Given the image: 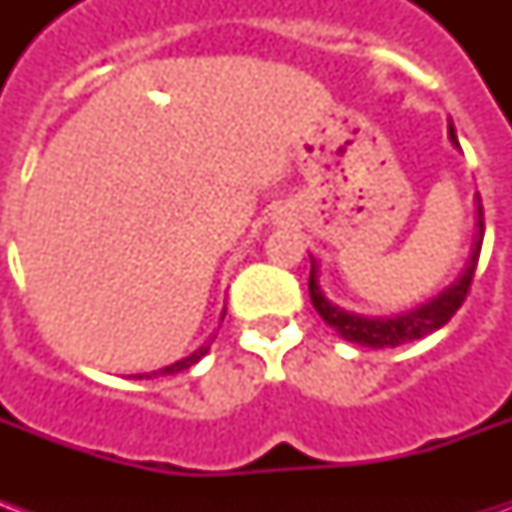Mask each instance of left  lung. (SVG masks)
Here are the masks:
<instances>
[{"label": "left lung", "mask_w": 512, "mask_h": 512, "mask_svg": "<svg viewBox=\"0 0 512 512\" xmlns=\"http://www.w3.org/2000/svg\"><path fill=\"white\" fill-rule=\"evenodd\" d=\"M450 139L452 145L458 147V136H455L452 123ZM483 230V205H477V241H474L472 257H469V263H466V271L452 282L450 288L441 290L436 299L425 301V304H419V307H414L411 312H403V315H395V318H367V315H356V312H348L343 310V307L332 304V301L323 296L321 285H318V266H315V260L310 257L312 307L318 310V315H321L323 321L329 323L343 340L365 345V348H395V345L411 343V340H419V337H425V334H433L436 329H441L444 323L450 321L452 315L458 312V307L466 301V293L472 288L474 271H477V260H480Z\"/></svg>", "instance_id": "left-lung-1"}]
</instances>
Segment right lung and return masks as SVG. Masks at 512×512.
I'll return each mask as SVG.
<instances>
[{
	"instance_id": "obj_1",
	"label": "right lung",
	"mask_w": 512,
	"mask_h": 512,
	"mask_svg": "<svg viewBox=\"0 0 512 512\" xmlns=\"http://www.w3.org/2000/svg\"><path fill=\"white\" fill-rule=\"evenodd\" d=\"M222 318H224V312H222ZM216 340V334H213L211 340L208 343H202L197 351L191 356H186V359H180V362H175V365H169V367H161V370H153V373H145V376H139V378H158V376H175V373H180V370H189L191 365H197L200 362L202 356L208 354L211 351V343Z\"/></svg>"
}]
</instances>
